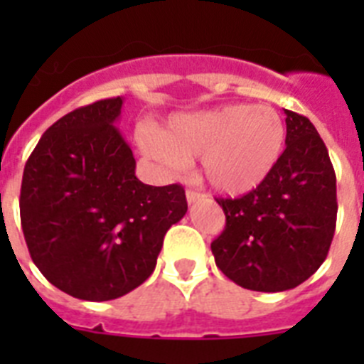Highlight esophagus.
I'll use <instances>...</instances> for the list:
<instances>
[{
	"label": "esophagus",
	"mask_w": 364,
	"mask_h": 364,
	"mask_svg": "<svg viewBox=\"0 0 364 364\" xmlns=\"http://www.w3.org/2000/svg\"><path fill=\"white\" fill-rule=\"evenodd\" d=\"M202 197H204V195H202V193H198V191H193V189H189V191L186 193V198H188V202H189V204H193V202L200 200Z\"/></svg>",
	"instance_id": "34e87169"
}]
</instances>
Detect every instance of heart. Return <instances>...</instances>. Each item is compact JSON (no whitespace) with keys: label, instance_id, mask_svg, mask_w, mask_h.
<instances>
[{"label":"heart","instance_id":"obj_1","mask_svg":"<svg viewBox=\"0 0 364 364\" xmlns=\"http://www.w3.org/2000/svg\"><path fill=\"white\" fill-rule=\"evenodd\" d=\"M284 138V120L272 105L231 104L175 114L162 133L144 131L140 146L151 159L169 167H184L200 156L202 176L211 188L240 195L272 173Z\"/></svg>","mask_w":364,"mask_h":364}]
</instances>
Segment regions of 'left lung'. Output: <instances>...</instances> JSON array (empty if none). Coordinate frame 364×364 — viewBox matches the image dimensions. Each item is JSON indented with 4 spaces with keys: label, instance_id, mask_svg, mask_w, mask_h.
Returning <instances> with one entry per match:
<instances>
[{
    "label": "left lung",
    "instance_id": "left-lung-1",
    "mask_svg": "<svg viewBox=\"0 0 364 364\" xmlns=\"http://www.w3.org/2000/svg\"><path fill=\"white\" fill-rule=\"evenodd\" d=\"M286 149L253 191L217 198L226 228L211 242L218 269L253 291L291 290L311 277L336 231V171L310 120L284 109Z\"/></svg>",
    "mask_w": 364,
    "mask_h": 364
}]
</instances>
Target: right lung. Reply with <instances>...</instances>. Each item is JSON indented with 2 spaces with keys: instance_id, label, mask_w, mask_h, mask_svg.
Here are the masks:
<instances>
[{
  "instance_id": "obj_1",
  "label": "right lung",
  "mask_w": 364,
  "mask_h": 364,
  "mask_svg": "<svg viewBox=\"0 0 364 364\" xmlns=\"http://www.w3.org/2000/svg\"><path fill=\"white\" fill-rule=\"evenodd\" d=\"M124 100H100L53 124L25 164L19 215L32 262L83 301L142 284L164 235L188 211L184 188L147 186L114 127Z\"/></svg>"
}]
</instances>
